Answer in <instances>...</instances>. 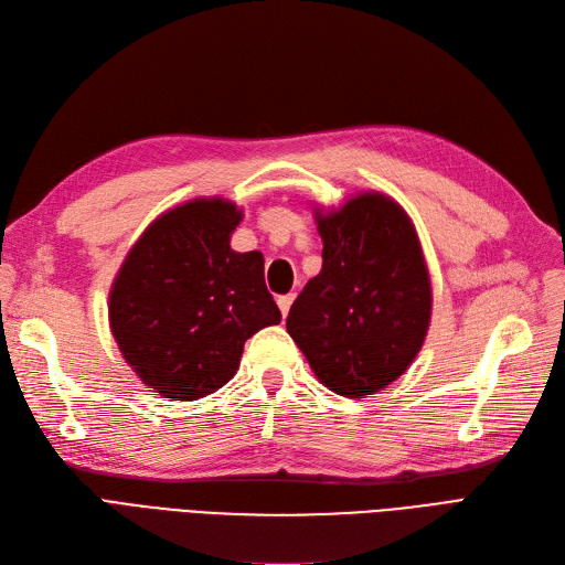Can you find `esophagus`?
I'll use <instances>...</instances> for the list:
<instances>
[{
  "mask_svg": "<svg viewBox=\"0 0 565 565\" xmlns=\"http://www.w3.org/2000/svg\"><path fill=\"white\" fill-rule=\"evenodd\" d=\"M291 301H295V295H282V297H278V308H280V312H282V318H287V312H289V308H291Z\"/></svg>",
  "mask_w": 565,
  "mask_h": 565,
  "instance_id": "esophagus-1",
  "label": "esophagus"
}]
</instances>
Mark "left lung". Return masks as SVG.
I'll return each mask as SVG.
<instances>
[{
    "label": "left lung",
    "mask_w": 565,
    "mask_h": 565,
    "mask_svg": "<svg viewBox=\"0 0 565 565\" xmlns=\"http://www.w3.org/2000/svg\"><path fill=\"white\" fill-rule=\"evenodd\" d=\"M322 270L287 315V333L331 392L364 398L408 371L431 322V280L413 222L394 199L361 192L315 213Z\"/></svg>",
    "instance_id": "8db88e82"
}]
</instances>
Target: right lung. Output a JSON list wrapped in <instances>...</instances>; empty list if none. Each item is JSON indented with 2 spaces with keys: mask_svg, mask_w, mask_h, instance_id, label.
Returning <instances> with one entry per match:
<instances>
[{
  "mask_svg": "<svg viewBox=\"0 0 565 565\" xmlns=\"http://www.w3.org/2000/svg\"><path fill=\"white\" fill-rule=\"evenodd\" d=\"M243 211L192 199L157 217L127 253L108 295L113 338L143 385L196 401L234 377L243 345L278 324L262 253L232 250Z\"/></svg>",
  "mask_w": 565,
  "mask_h": 565,
  "instance_id": "add662e5",
  "label": "right lung"
}]
</instances>
